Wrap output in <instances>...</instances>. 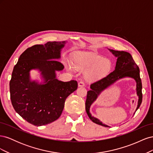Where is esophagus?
Here are the masks:
<instances>
[{
	"label": "esophagus",
	"instance_id": "obj_1",
	"mask_svg": "<svg viewBox=\"0 0 153 153\" xmlns=\"http://www.w3.org/2000/svg\"><path fill=\"white\" fill-rule=\"evenodd\" d=\"M85 85V83L83 81H80L78 82V86L79 87H84Z\"/></svg>",
	"mask_w": 153,
	"mask_h": 153
}]
</instances>
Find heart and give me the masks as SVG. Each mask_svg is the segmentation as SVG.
<instances>
[{
    "label": "heart",
    "instance_id": "obj_1",
    "mask_svg": "<svg viewBox=\"0 0 153 153\" xmlns=\"http://www.w3.org/2000/svg\"><path fill=\"white\" fill-rule=\"evenodd\" d=\"M73 67L80 70H86L85 76L89 80L98 79L105 76L111 68V62L108 59L96 55L78 54L74 57ZM67 68L71 70V64H67Z\"/></svg>",
    "mask_w": 153,
    "mask_h": 153
}]
</instances>
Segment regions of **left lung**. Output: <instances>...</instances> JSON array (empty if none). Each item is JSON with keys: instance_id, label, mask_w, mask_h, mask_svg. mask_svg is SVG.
<instances>
[{"instance_id": "obj_1", "label": "left lung", "mask_w": 153, "mask_h": 153, "mask_svg": "<svg viewBox=\"0 0 153 153\" xmlns=\"http://www.w3.org/2000/svg\"><path fill=\"white\" fill-rule=\"evenodd\" d=\"M110 51L115 57H117L115 69L108 75L91 84V90L87 92L85 101L86 112L89 119L93 123L105 127L109 126L103 124L99 119L92 116L89 111L90 107L91 105L94 103V101L98 98L101 92L110 85L113 84L114 82L125 77L133 78L137 83L136 90L137 94L138 96L136 111L140 107L142 101V85L140 77V69L134 61L131 54L128 52H124V51H115L114 50H110Z\"/></svg>"}]
</instances>
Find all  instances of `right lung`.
<instances>
[{
  "instance_id": "right-lung-1",
  "label": "right lung",
  "mask_w": 153,
  "mask_h": 153,
  "mask_svg": "<svg viewBox=\"0 0 153 153\" xmlns=\"http://www.w3.org/2000/svg\"><path fill=\"white\" fill-rule=\"evenodd\" d=\"M65 41L36 45L25 50L13 68L10 82V98L14 109L28 123L40 126L57 120L62 112L67 97L76 90V80L59 81L56 71L64 65L57 60ZM38 69L44 82L30 79L31 69Z\"/></svg>"
}]
</instances>
